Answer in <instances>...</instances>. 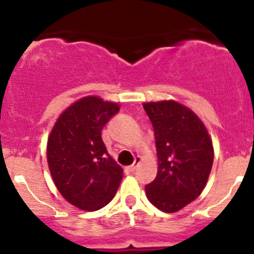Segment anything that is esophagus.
Masks as SVG:
<instances>
[{"instance_id": "1", "label": "esophagus", "mask_w": 254, "mask_h": 254, "mask_svg": "<svg viewBox=\"0 0 254 254\" xmlns=\"http://www.w3.org/2000/svg\"><path fill=\"white\" fill-rule=\"evenodd\" d=\"M140 162H141V157H140V156H136V157H135V162H134V165L130 166V167H129V171H130V172H135V170H136L137 165H139Z\"/></svg>"}]
</instances>
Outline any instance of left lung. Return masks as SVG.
<instances>
[{
    "label": "left lung",
    "mask_w": 254,
    "mask_h": 254,
    "mask_svg": "<svg viewBox=\"0 0 254 254\" xmlns=\"http://www.w3.org/2000/svg\"><path fill=\"white\" fill-rule=\"evenodd\" d=\"M152 123L158 170L145 187L150 203L176 212L195 200L206 186L214 161L211 137L200 118L179 102L142 104Z\"/></svg>",
    "instance_id": "obj_1"
}]
</instances>
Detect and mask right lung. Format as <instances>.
<instances>
[{
  "mask_svg": "<svg viewBox=\"0 0 254 254\" xmlns=\"http://www.w3.org/2000/svg\"><path fill=\"white\" fill-rule=\"evenodd\" d=\"M119 109L98 96L79 98L61 113L48 137L54 184L68 203L84 211L106 206L123 179V168L102 140V129Z\"/></svg>",
  "mask_w": 254,
  "mask_h": 254,
  "instance_id": "1",
  "label": "right lung"
}]
</instances>
